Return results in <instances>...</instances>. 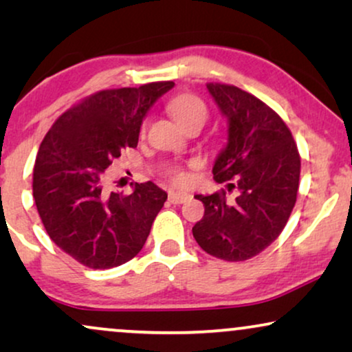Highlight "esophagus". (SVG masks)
Instances as JSON below:
<instances>
[{"instance_id": "esophagus-1", "label": "esophagus", "mask_w": 352, "mask_h": 352, "mask_svg": "<svg viewBox=\"0 0 352 352\" xmlns=\"http://www.w3.org/2000/svg\"><path fill=\"white\" fill-rule=\"evenodd\" d=\"M168 199H170L171 204L181 205V204H186V201L190 199V195L186 194V192H175V190H173V192H170V197H168Z\"/></svg>"}]
</instances>
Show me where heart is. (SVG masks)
<instances>
[{
	"label": "heart",
	"mask_w": 352,
	"mask_h": 352,
	"mask_svg": "<svg viewBox=\"0 0 352 352\" xmlns=\"http://www.w3.org/2000/svg\"><path fill=\"white\" fill-rule=\"evenodd\" d=\"M168 110H170L173 118H175L182 128L195 123L204 126L206 118H208V109H206L205 102L194 94L177 96V98H175L170 104H168ZM168 175H170L173 177V181L176 182H182L186 179L184 173H182L179 168H171V170L168 171Z\"/></svg>",
	"instance_id": "1"
}]
</instances>
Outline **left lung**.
Listing matches in <instances>:
<instances>
[{"label":"left lung","mask_w":352,"mask_h":352,"mask_svg":"<svg viewBox=\"0 0 352 352\" xmlns=\"http://www.w3.org/2000/svg\"><path fill=\"white\" fill-rule=\"evenodd\" d=\"M228 120V144L213 165L216 182L234 181L237 199L226 190L195 195L205 214L192 234L211 256L245 261L267 248L285 228L300 186L301 160L290 129L274 110L237 86L208 83Z\"/></svg>","instance_id":"left-lung-1"}]
</instances>
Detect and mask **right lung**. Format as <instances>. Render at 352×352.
I'll return each instance as SVG.
<instances>
[{
  "label": "right lung",
  "instance_id": "1",
  "mask_svg": "<svg viewBox=\"0 0 352 352\" xmlns=\"http://www.w3.org/2000/svg\"><path fill=\"white\" fill-rule=\"evenodd\" d=\"M173 81L99 91L62 113L43 139L33 199L47 235L91 269L122 266L141 252L168 195L147 181L109 192L104 171L136 147L142 120Z\"/></svg>",
  "mask_w": 352,
  "mask_h": 352
}]
</instances>
